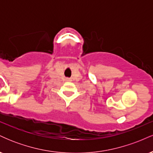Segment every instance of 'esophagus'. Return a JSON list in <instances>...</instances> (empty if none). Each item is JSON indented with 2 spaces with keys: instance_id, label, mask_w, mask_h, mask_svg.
<instances>
[{
  "instance_id": "1",
  "label": "esophagus",
  "mask_w": 153,
  "mask_h": 153,
  "mask_svg": "<svg viewBox=\"0 0 153 153\" xmlns=\"http://www.w3.org/2000/svg\"><path fill=\"white\" fill-rule=\"evenodd\" d=\"M68 80H70V79H68Z\"/></svg>"
}]
</instances>
